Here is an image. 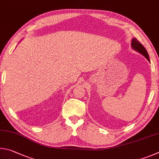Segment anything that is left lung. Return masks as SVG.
<instances>
[{"label":"left lung","instance_id":"8db88e82","mask_svg":"<svg viewBox=\"0 0 159 159\" xmlns=\"http://www.w3.org/2000/svg\"><path fill=\"white\" fill-rule=\"evenodd\" d=\"M131 46L133 49L136 51H138L140 53V54H143V56L145 57V58H147V60H148L149 62H150V60H149V55H148V53H147L146 49L144 48V47L142 44L140 42H139L137 39L136 38H133L132 40V43H131Z\"/></svg>","mask_w":159,"mask_h":159}]
</instances>
